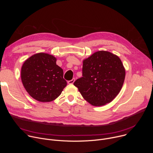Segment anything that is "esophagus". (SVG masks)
<instances>
[{"label": "esophagus", "mask_w": 153, "mask_h": 153, "mask_svg": "<svg viewBox=\"0 0 153 153\" xmlns=\"http://www.w3.org/2000/svg\"><path fill=\"white\" fill-rule=\"evenodd\" d=\"M74 81H75V78H73V79H71V80H69V81L68 82V84H73V83L74 82Z\"/></svg>", "instance_id": "1"}]
</instances>
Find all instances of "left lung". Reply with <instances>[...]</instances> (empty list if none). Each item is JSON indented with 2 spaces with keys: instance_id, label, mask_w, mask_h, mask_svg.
<instances>
[{
  "instance_id": "obj_1",
  "label": "left lung",
  "mask_w": 153,
  "mask_h": 153,
  "mask_svg": "<svg viewBox=\"0 0 153 153\" xmlns=\"http://www.w3.org/2000/svg\"><path fill=\"white\" fill-rule=\"evenodd\" d=\"M125 77V70L120 58L110 52L99 51L83 60L82 77L74 85L87 102L99 106L117 96Z\"/></svg>"
}]
</instances>
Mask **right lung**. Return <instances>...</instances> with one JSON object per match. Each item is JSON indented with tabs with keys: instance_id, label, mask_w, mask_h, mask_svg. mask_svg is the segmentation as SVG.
<instances>
[{
	"instance_id": "1",
	"label": "right lung",
	"mask_w": 153,
	"mask_h": 153,
	"mask_svg": "<svg viewBox=\"0 0 153 153\" xmlns=\"http://www.w3.org/2000/svg\"><path fill=\"white\" fill-rule=\"evenodd\" d=\"M63 70L56 65L53 56L40 53L24 63L21 79L28 93L42 102H51L58 97L67 86Z\"/></svg>"
}]
</instances>
